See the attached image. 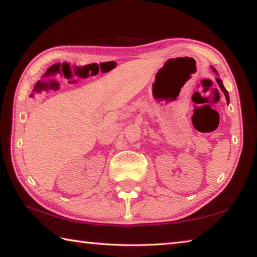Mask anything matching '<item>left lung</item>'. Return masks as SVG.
I'll return each instance as SVG.
<instances>
[{
	"label": "left lung",
	"instance_id": "8db88e82",
	"mask_svg": "<svg viewBox=\"0 0 257 257\" xmlns=\"http://www.w3.org/2000/svg\"><path fill=\"white\" fill-rule=\"evenodd\" d=\"M213 70L215 71V69H213ZM215 72H216V71H215ZM216 81H217V84H219L221 90H222V92L224 93V95H225V99H227V102L229 103V94H228V92H227V89L224 88V86H223V84H222V80H221L220 78H216Z\"/></svg>",
	"mask_w": 257,
	"mask_h": 257
}]
</instances>
